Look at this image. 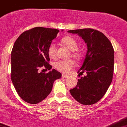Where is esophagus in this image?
<instances>
[{
    "label": "esophagus",
    "mask_w": 127,
    "mask_h": 127,
    "mask_svg": "<svg viewBox=\"0 0 127 127\" xmlns=\"http://www.w3.org/2000/svg\"><path fill=\"white\" fill-rule=\"evenodd\" d=\"M68 77V76L67 75H66V74H62V77H63V78H66V77Z\"/></svg>",
    "instance_id": "1"
}]
</instances>
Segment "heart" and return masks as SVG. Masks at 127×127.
Masks as SVG:
<instances>
[{"label":"heart","mask_w":127,"mask_h":127,"mask_svg":"<svg viewBox=\"0 0 127 127\" xmlns=\"http://www.w3.org/2000/svg\"><path fill=\"white\" fill-rule=\"evenodd\" d=\"M61 43L66 45L70 50V56H72L76 60H81L83 56V51L78 48V43L77 40L72 36H66L63 38ZM47 53L49 57L54 59L56 57V47L54 43H51L47 49ZM74 66V62L72 60H59L54 63V67L56 70L63 73H67L72 69Z\"/></svg>","instance_id":"heart-1"}]
</instances>
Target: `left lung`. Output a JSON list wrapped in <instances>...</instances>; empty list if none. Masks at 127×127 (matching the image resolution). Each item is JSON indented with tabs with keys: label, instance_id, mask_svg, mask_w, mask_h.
Returning a JSON list of instances; mask_svg holds the SVG:
<instances>
[{
	"label": "left lung",
	"instance_id": "obj_1",
	"mask_svg": "<svg viewBox=\"0 0 127 127\" xmlns=\"http://www.w3.org/2000/svg\"><path fill=\"white\" fill-rule=\"evenodd\" d=\"M78 34L87 44V51L82 67L77 72H86L78 79L71 94L83 105L95 104L104 97L112 81L114 50L109 39L102 32L92 28L69 30Z\"/></svg>",
	"mask_w": 127,
	"mask_h": 127
}]
</instances>
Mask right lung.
<instances>
[{
    "label": "right lung",
    "mask_w": 127,
    "mask_h": 127,
    "mask_svg": "<svg viewBox=\"0 0 127 127\" xmlns=\"http://www.w3.org/2000/svg\"><path fill=\"white\" fill-rule=\"evenodd\" d=\"M60 30L35 27L22 33L15 42L11 53V79L18 95L26 102L36 104L50 94L54 81L61 74L50 70L47 49Z\"/></svg>",
    "instance_id": "right-lung-1"
}]
</instances>
